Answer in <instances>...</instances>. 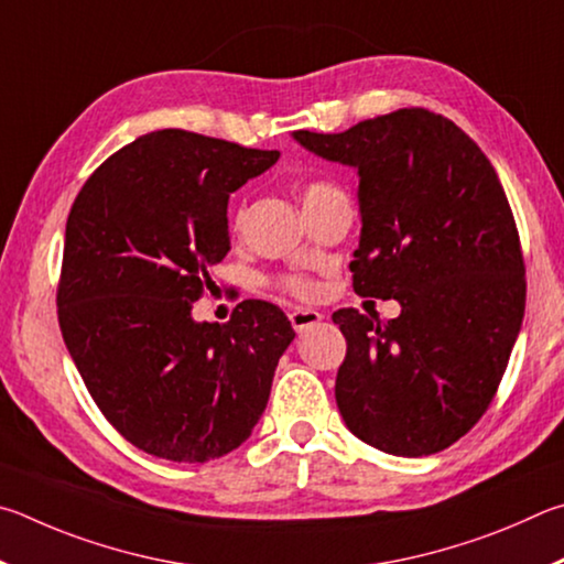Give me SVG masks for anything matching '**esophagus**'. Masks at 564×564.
I'll return each mask as SVG.
<instances>
[{"mask_svg":"<svg viewBox=\"0 0 564 564\" xmlns=\"http://www.w3.org/2000/svg\"><path fill=\"white\" fill-rule=\"evenodd\" d=\"M290 322H292L294 329L302 332V329H307V327H314V324H319L322 322V314L317 310H294L290 314Z\"/></svg>","mask_w":564,"mask_h":564,"instance_id":"obj_1","label":"esophagus"}]
</instances>
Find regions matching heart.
Wrapping results in <instances>:
<instances>
[{"label": "heart", "mask_w": 564, "mask_h": 564, "mask_svg": "<svg viewBox=\"0 0 564 564\" xmlns=\"http://www.w3.org/2000/svg\"><path fill=\"white\" fill-rule=\"evenodd\" d=\"M332 195H341L339 187H334L332 183H324V181H314V183H307L302 187V205L307 207V205L319 203V200H324V197H332ZM280 288H282V292H288V294H292V297H300V300H310L314 294V282L307 280V276H300V274L282 276Z\"/></svg>", "instance_id": "obj_1"}]
</instances>
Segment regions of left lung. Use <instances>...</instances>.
<instances>
[{
	"mask_svg": "<svg viewBox=\"0 0 564 564\" xmlns=\"http://www.w3.org/2000/svg\"><path fill=\"white\" fill-rule=\"evenodd\" d=\"M294 141L359 171L354 292L401 304L389 322L332 314L347 339L334 387L344 423L391 456L448 448L490 406L525 314V262L496 167L426 108Z\"/></svg>",
	"mask_w": 564,
	"mask_h": 564,
	"instance_id": "obj_1",
	"label": "left lung"
}]
</instances>
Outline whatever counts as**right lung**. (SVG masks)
Returning a JSON list of instances; mask_svg holds the SVG:
<instances>
[{"instance_id":"obj_1","label":"right lung","mask_w":564,"mask_h":564,"mask_svg":"<svg viewBox=\"0 0 564 564\" xmlns=\"http://www.w3.org/2000/svg\"><path fill=\"white\" fill-rule=\"evenodd\" d=\"M280 151L165 128L123 145L66 220L58 327L108 423L151 456L205 463L250 438L290 319L262 300L227 324L193 319L230 252L227 200Z\"/></svg>"}]
</instances>
